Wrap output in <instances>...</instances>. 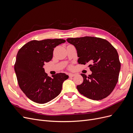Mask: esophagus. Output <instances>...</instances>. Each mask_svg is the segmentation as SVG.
<instances>
[{"label": "esophagus", "mask_w": 133, "mask_h": 133, "mask_svg": "<svg viewBox=\"0 0 133 133\" xmlns=\"http://www.w3.org/2000/svg\"><path fill=\"white\" fill-rule=\"evenodd\" d=\"M69 76L70 78H72V77H73V76H75V74H72V73H70L69 74Z\"/></svg>", "instance_id": "34e87169"}]
</instances>
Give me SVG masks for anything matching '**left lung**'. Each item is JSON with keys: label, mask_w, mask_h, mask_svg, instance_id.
<instances>
[{"label": "left lung", "mask_w": 133, "mask_h": 133, "mask_svg": "<svg viewBox=\"0 0 133 133\" xmlns=\"http://www.w3.org/2000/svg\"><path fill=\"white\" fill-rule=\"evenodd\" d=\"M77 51L78 63H89L92 71L87 76L81 74L83 82L78 90L85 97L94 100L105 98L114 90L118 81L120 63L115 48L105 39L94 37L68 38Z\"/></svg>", "instance_id": "1"}]
</instances>
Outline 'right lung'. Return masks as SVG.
Wrapping results in <instances>:
<instances>
[{"instance_id": "obj_1", "label": "right lung", "mask_w": 133, "mask_h": 133, "mask_svg": "<svg viewBox=\"0 0 133 133\" xmlns=\"http://www.w3.org/2000/svg\"><path fill=\"white\" fill-rule=\"evenodd\" d=\"M65 42L62 39L32 41L18 51L15 72L20 88L32 101L46 103L61 92L63 83L69 76L61 73L50 78L43 66L53 58L54 48Z\"/></svg>"}]
</instances>
